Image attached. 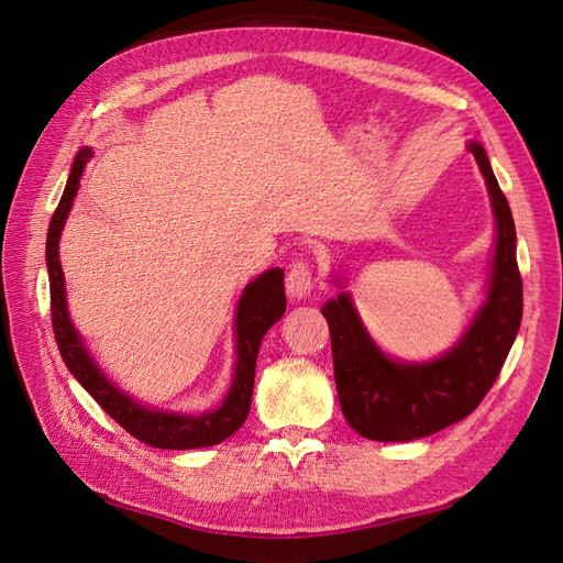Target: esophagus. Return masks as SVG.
Segmentation results:
<instances>
[{"mask_svg": "<svg viewBox=\"0 0 563 563\" xmlns=\"http://www.w3.org/2000/svg\"><path fill=\"white\" fill-rule=\"evenodd\" d=\"M314 286V275L308 258H298L286 272V294L291 298H305Z\"/></svg>", "mask_w": 563, "mask_h": 563, "instance_id": "obj_1", "label": "esophagus"}]
</instances>
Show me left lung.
<instances>
[{
	"label": "left lung",
	"mask_w": 563,
	"mask_h": 563,
	"mask_svg": "<svg viewBox=\"0 0 563 563\" xmlns=\"http://www.w3.org/2000/svg\"><path fill=\"white\" fill-rule=\"evenodd\" d=\"M486 178L498 242L488 300L463 340L437 362L397 364L371 343L347 294L323 305L329 321L335 389L350 428L373 441H411L470 416L496 383L519 333L523 286L517 232L507 197L482 145L470 143Z\"/></svg>",
	"instance_id": "1"
}]
</instances>
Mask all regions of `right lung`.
<instances>
[{
  "instance_id": "obj_1",
  "label": "right lung",
  "mask_w": 563,
  "mask_h": 563,
  "mask_svg": "<svg viewBox=\"0 0 563 563\" xmlns=\"http://www.w3.org/2000/svg\"><path fill=\"white\" fill-rule=\"evenodd\" d=\"M93 157L89 147L77 152L70 178H67L65 192L58 201V209L48 223L46 234V267H48V286H51V323H54L56 345L65 366L70 368L73 376L81 383V387L103 406V411L117 420L122 428L147 446L155 449H203L220 444V441L234 434L242 428L249 406L253 397V380H255V360H258L261 340L267 333L272 323L279 321L286 310V294H284V272L267 269L255 282L246 286V291L240 300L236 310V371L234 380L228 391L223 406L216 411L201 416H178V413H157L133 404L126 395L112 387L103 373H100L84 350L81 340L73 327L70 317L65 308V282L58 261V240L65 225V218L70 213L73 199L77 195L79 178L84 166Z\"/></svg>"
}]
</instances>
